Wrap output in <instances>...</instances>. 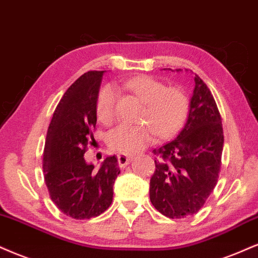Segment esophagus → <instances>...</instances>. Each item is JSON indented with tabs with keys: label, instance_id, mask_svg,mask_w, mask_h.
<instances>
[{
	"label": "esophagus",
	"instance_id": "esophagus-1",
	"mask_svg": "<svg viewBox=\"0 0 258 258\" xmlns=\"http://www.w3.org/2000/svg\"><path fill=\"white\" fill-rule=\"evenodd\" d=\"M132 157L128 156V155L125 154H119L117 155V162H119L120 167H125L126 164H128L130 161H131Z\"/></svg>",
	"mask_w": 258,
	"mask_h": 258
}]
</instances>
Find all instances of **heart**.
<instances>
[{
    "label": "heart",
    "instance_id": "b5f03b06",
    "mask_svg": "<svg viewBox=\"0 0 258 258\" xmlns=\"http://www.w3.org/2000/svg\"><path fill=\"white\" fill-rule=\"evenodd\" d=\"M126 88L145 103L141 116L143 125H120L108 135V147L116 153H138L154 141L155 136L167 138L181 128L190 111V98L184 89L168 86L149 76L136 77ZM116 90L104 86L96 102V113L103 125L109 126L117 117Z\"/></svg>",
    "mask_w": 258,
    "mask_h": 258
}]
</instances>
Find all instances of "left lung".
I'll list each match as a JSON object with an SVG mask.
<instances>
[{
	"label": "left lung",
	"instance_id": "1",
	"mask_svg": "<svg viewBox=\"0 0 258 258\" xmlns=\"http://www.w3.org/2000/svg\"><path fill=\"white\" fill-rule=\"evenodd\" d=\"M181 71V70H176ZM223 130L220 111L207 84L195 74V90L184 128L154 149L150 201L162 215L182 219L200 212L221 169Z\"/></svg>",
	"mask_w": 258,
	"mask_h": 258
}]
</instances>
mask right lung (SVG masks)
<instances>
[{"mask_svg":"<svg viewBox=\"0 0 258 258\" xmlns=\"http://www.w3.org/2000/svg\"><path fill=\"white\" fill-rule=\"evenodd\" d=\"M103 71H90L64 92L46 133L43 172L49 196L64 215L86 220L101 215L113 202V185L120 174L115 156L98 170L84 154L95 143L96 102Z\"/></svg>","mask_w":258,"mask_h":258,"instance_id":"obj_1","label":"right lung"}]
</instances>
